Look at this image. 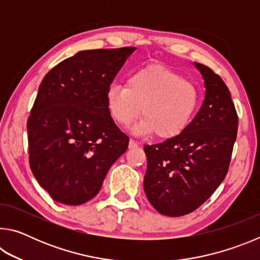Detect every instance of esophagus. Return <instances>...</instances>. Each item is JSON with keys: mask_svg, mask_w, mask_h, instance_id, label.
Instances as JSON below:
<instances>
[{"mask_svg": "<svg viewBox=\"0 0 260 260\" xmlns=\"http://www.w3.org/2000/svg\"><path fill=\"white\" fill-rule=\"evenodd\" d=\"M128 147L131 148V149H134V148H138L139 147V143L136 142L135 140H133V139H131L129 140V143H128Z\"/></svg>", "mask_w": 260, "mask_h": 260, "instance_id": "esophagus-1", "label": "esophagus"}]
</instances>
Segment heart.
I'll return each instance as SVG.
<instances>
[{
  "instance_id": "obj_1",
  "label": "heart",
  "mask_w": 260,
  "mask_h": 260,
  "mask_svg": "<svg viewBox=\"0 0 260 260\" xmlns=\"http://www.w3.org/2000/svg\"><path fill=\"white\" fill-rule=\"evenodd\" d=\"M200 94L191 82L158 65L131 74L127 83L114 82L107 90V105L112 118L127 126L140 116L135 133H152L171 139L183 133L199 109Z\"/></svg>"
}]
</instances>
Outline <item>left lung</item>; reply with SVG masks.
<instances>
[{
	"instance_id": "left-lung-1",
	"label": "left lung",
	"mask_w": 260,
	"mask_h": 260,
	"mask_svg": "<svg viewBox=\"0 0 260 260\" xmlns=\"http://www.w3.org/2000/svg\"><path fill=\"white\" fill-rule=\"evenodd\" d=\"M205 99L195 118L175 138L144 147V192L158 212L191 213L210 199L228 172L239 118L226 83L206 65L195 63Z\"/></svg>"
}]
</instances>
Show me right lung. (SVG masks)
I'll return each instance as SVG.
<instances>
[{
  "label": "right lung",
  "mask_w": 260,
  "mask_h": 260,
  "mask_svg": "<svg viewBox=\"0 0 260 260\" xmlns=\"http://www.w3.org/2000/svg\"><path fill=\"white\" fill-rule=\"evenodd\" d=\"M134 50L80 51L43 78L27 119L28 159L52 200L80 205L93 199L128 148L109 112L107 90Z\"/></svg>",
  "instance_id": "add662e5"
}]
</instances>
